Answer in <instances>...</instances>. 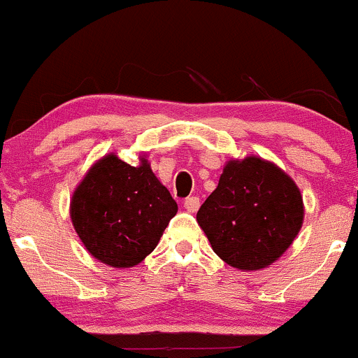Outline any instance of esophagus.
Wrapping results in <instances>:
<instances>
[{
  "instance_id": "esophagus-1",
  "label": "esophagus",
  "mask_w": 358,
  "mask_h": 358,
  "mask_svg": "<svg viewBox=\"0 0 358 358\" xmlns=\"http://www.w3.org/2000/svg\"><path fill=\"white\" fill-rule=\"evenodd\" d=\"M183 207H185V210H187V212L195 213L200 207V199H199V196H188V199H185Z\"/></svg>"
}]
</instances>
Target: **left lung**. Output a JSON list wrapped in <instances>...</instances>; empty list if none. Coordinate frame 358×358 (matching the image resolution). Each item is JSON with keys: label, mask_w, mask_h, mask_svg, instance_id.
Returning <instances> with one entry per match:
<instances>
[{"label": "left lung", "mask_w": 358, "mask_h": 358, "mask_svg": "<svg viewBox=\"0 0 358 358\" xmlns=\"http://www.w3.org/2000/svg\"><path fill=\"white\" fill-rule=\"evenodd\" d=\"M303 219L298 185L261 156L225 163L219 185L196 212L213 252L241 271L278 261L296 239Z\"/></svg>", "instance_id": "left-lung-1"}]
</instances>
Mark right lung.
<instances>
[{"label":"right lung","instance_id":"right-lung-1","mask_svg":"<svg viewBox=\"0 0 358 358\" xmlns=\"http://www.w3.org/2000/svg\"><path fill=\"white\" fill-rule=\"evenodd\" d=\"M178 212L145 156L139 165L109 153L97 159L72 193L71 219L92 257L110 268H134L151 254Z\"/></svg>","mask_w":358,"mask_h":358}]
</instances>
